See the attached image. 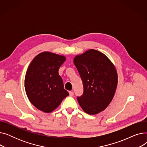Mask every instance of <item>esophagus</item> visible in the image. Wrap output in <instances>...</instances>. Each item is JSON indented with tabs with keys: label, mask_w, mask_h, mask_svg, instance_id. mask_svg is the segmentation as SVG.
<instances>
[{
	"label": "esophagus",
	"mask_w": 147,
	"mask_h": 147,
	"mask_svg": "<svg viewBox=\"0 0 147 147\" xmlns=\"http://www.w3.org/2000/svg\"><path fill=\"white\" fill-rule=\"evenodd\" d=\"M69 96H72L74 95V92H72V91H69Z\"/></svg>",
	"instance_id": "obj_1"
}]
</instances>
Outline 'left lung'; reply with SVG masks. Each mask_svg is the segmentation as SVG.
<instances>
[{
	"label": "left lung",
	"mask_w": 147,
	"mask_h": 147,
	"mask_svg": "<svg viewBox=\"0 0 147 147\" xmlns=\"http://www.w3.org/2000/svg\"><path fill=\"white\" fill-rule=\"evenodd\" d=\"M83 84V94L78 97L83 110L90 115L104 111L111 102L118 82L117 70L102 52L89 49L74 58Z\"/></svg>",
	"instance_id": "8db88e82"
}]
</instances>
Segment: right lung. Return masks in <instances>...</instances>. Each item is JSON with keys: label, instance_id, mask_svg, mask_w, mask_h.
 <instances>
[{"label": "right lung", "instance_id": "obj_1", "mask_svg": "<svg viewBox=\"0 0 147 147\" xmlns=\"http://www.w3.org/2000/svg\"><path fill=\"white\" fill-rule=\"evenodd\" d=\"M65 59L64 56L43 52L35 57L29 65L24 87L29 101L38 110L51 113L69 95L58 73Z\"/></svg>", "mask_w": 147, "mask_h": 147}]
</instances>
